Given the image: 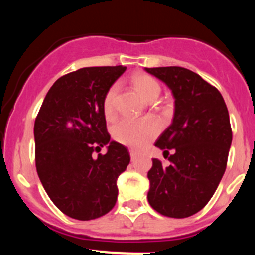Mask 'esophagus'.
I'll return each instance as SVG.
<instances>
[{
    "label": "esophagus",
    "instance_id": "1",
    "mask_svg": "<svg viewBox=\"0 0 255 255\" xmlns=\"http://www.w3.org/2000/svg\"><path fill=\"white\" fill-rule=\"evenodd\" d=\"M129 152H130V159H131V162H134V160L136 159V153H135V152H134L133 150H130Z\"/></svg>",
    "mask_w": 255,
    "mask_h": 255
}]
</instances>
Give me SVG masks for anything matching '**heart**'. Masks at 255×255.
<instances>
[{"instance_id":"heart-1","label":"heart","mask_w":255,"mask_h":255,"mask_svg":"<svg viewBox=\"0 0 255 255\" xmlns=\"http://www.w3.org/2000/svg\"><path fill=\"white\" fill-rule=\"evenodd\" d=\"M131 84L135 90L146 101H154L160 93V85L154 78L147 74H135L131 78ZM119 85L114 84L109 87L103 98V113L105 118H113L115 114L116 97H118ZM158 125L153 120L135 121L130 119H122L114 126V137L119 142L134 150L145 147L157 135Z\"/></svg>"}]
</instances>
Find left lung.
Here are the masks:
<instances>
[{"label": "left lung", "mask_w": 255, "mask_h": 255, "mask_svg": "<svg viewBox=\"0 0 255 255\" xmlns=\"http://www.w3.org/2000/svg\"><path fill=\"white\" fill-rule=\"evenodd\" d=\"M145 71L175 98L171 125L154 144L164 156L173 150L170 165L152 159L148 203L166 217H189L209 203L224 175L233 140L229 113L221 92L197 73L182 67Z\"/></svg>", "instance_id": "obj_1"}]
</instances>
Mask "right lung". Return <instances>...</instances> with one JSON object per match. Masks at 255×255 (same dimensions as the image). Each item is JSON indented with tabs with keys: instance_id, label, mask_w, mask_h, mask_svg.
<instances>
[{
	"instance_id": "obj_1",
	"label": "right lung",
	"mask_w": 255,
	"mask_h": 255,
	"mask_svg": "<svg viewBox=\"0 0 255 255\" xmlns=\"http://www.w3.org/2000/svg\"><path fill=\"white\" fill-rule=\"evenodd\" d=\"M126 67H86L55 81L34 122L36 168L44 189L64 215L90 221L115 206L118 177L129 152L111 141L103 98ZM107 146V153L93 157Z\"/></svg>"
}]
</instances>
